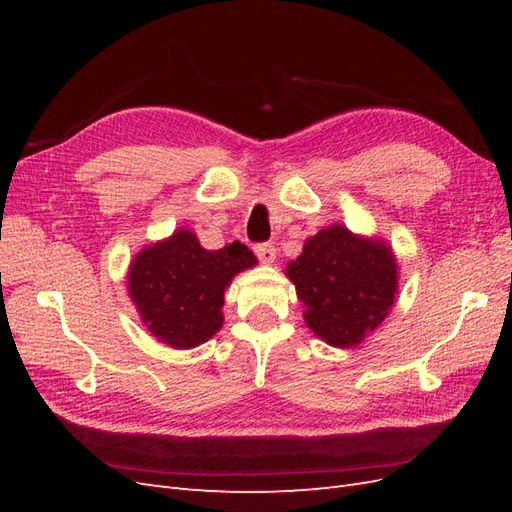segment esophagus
<instances>
[{"label":"esophagus","instance_id":"obj_1","mask_svg":"<svg viewBox=\"0 0 512 512\" xmlns=\"http://www.w3.org/2000/svg\"><path fill=\"white\" fill-rule=\"evenodd\" d=\"M254 252L258 256V260L265 262V265H271V262H275V254L277 252H275V247L271 243H258L254 247Z\"/></svg>","mask_w":512,"mask_h":512}]
</instances>
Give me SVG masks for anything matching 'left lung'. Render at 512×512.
Listing matches in <instances>:
<instances>
[{"mask_svg": "<svg viewBox=\"0 0 512 512\" xmlns=\"http://www.w3.org/2000/svg\"><path fill=\"white\" fill-rule=\"evenodd\" d=\"M286 275L307 305V327L337 348L359 344L395 301L397 265L389 245L339 224L307 239Z\"/></svg>", "mask_w": 512, "mask_h": 512, "instance_id": "left-lung-1", "label": "left lung"}]
</instances>
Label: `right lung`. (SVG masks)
Segmentation results:
<instances>
[{"label": "right lung", "mask_w": 512, "mask_h": 512, "mask_svg": "<svg viewBox=\"0 0 512 512\" xmlns=\"http://www.w3.org/2000/svg\"><path fill=\"white\" fill-rule=\"evenodd\" d=\"M254 265L256 256L239 241L205 250L194 232L177 230L132 260L128 290L153 335L173 348H194L222 329L224 288Z\"/></svg>", "instance_id": "obj_1"}]
</instances>
